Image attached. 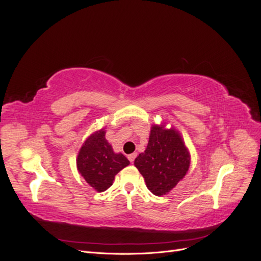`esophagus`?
I'll list each match as a JSON object with an SVG mask.
<instances>
[{"mask_svg":"<svg viewBox=\"0 0 261 261\" xmlns=\"http://www.w3.org/2000/svg\"><path fill=\"white\" fill-rule=\"evenodd\" d=\"M137 156V153L136 152H134V153H130V154H128V160L133 163L134 162V160H135V158Z\"/></svg>","mask_w":261,"mask_h":261,"instance_id":"1","label":"esophagus"}]
</instances>
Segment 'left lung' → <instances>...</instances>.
I'll return each instance as SVG.
<instances>
[{
  "mask_svg": "<svg viewBox=\"0 0 261 261\" xmlns=\"http://www.w3.org/2000/svg\"><path fill=\"white\" fill-rule=\"evenodd\" d=\"M134 164L149 191L155 196H164L187 174L191 153L180 133L173 126L167 128V122H162L151 125L147 148Z\"/></svg>",
  "mask_w": 261,
  "mask_h": 261,
  "instance_id": "left-lung-1",
  "label": "left lung"
}]
</instances>
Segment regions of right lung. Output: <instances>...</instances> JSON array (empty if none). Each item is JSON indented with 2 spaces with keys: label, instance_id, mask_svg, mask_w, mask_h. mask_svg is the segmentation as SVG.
<instances>
[{
  "label": "right lung",
  "instance_id": "1",
  "mask_svg": "<svg viewBox=\"0 0 261 261\" xmlns=\"http://www.w3.org/2000/svg\"><path fill=\"white\" fill-rule=\"evenodd\" d=\"M106 133V128L93 132L86 138L76 158L80 174L98 193L107 191L117 173L129 164L123 153L114 152Z\"/></svg>",
  "mask_w": 261,
  "mask_h": 261
}]
</instances>
